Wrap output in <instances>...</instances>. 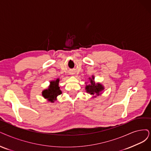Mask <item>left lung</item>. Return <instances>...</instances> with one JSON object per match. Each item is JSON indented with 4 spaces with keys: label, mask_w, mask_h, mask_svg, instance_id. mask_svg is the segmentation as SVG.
<instances>
[{
    "label": "left lung",
    "mask_w": 151,
    "mask_h": 151,
    "mask_svg": "<svg viewBox=\"0 0 151 151\" xmlns=\"http://www.w3.org/2000/svg\"><path fill=\"white\" fill-rule=\"evenodd\" d=\"M90 84L88 86H86V92L88 93H90V95H100L101 93V92L102 90H104V87L101 85L100 83H95V82L93 81L94 80V77L92 76V79H90ZM96 96H95L94 97H95Z\"/></svg>",
    "instance_id": "1"
}]
</instances>
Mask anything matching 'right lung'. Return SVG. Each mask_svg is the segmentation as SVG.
Here are the masks:
<instances>
[{
  "mask_svg": "<svg viewBox=\"0 0 151 151\" xmlns=\"http://www.w3.org/2000/svg\"><path fill=\"white\" fill-rule=\"evenodd\" d=\"M59 79L50 82V86L42 92V95L45 99L51 102H54V101L56 100L57 96L62 93L61 90L59 87Z\"/></svg>",
  "mask_w": 151,
  "mask_h": 151,
  "instance_id": "right-lung-1",
  "label": "right lung"
}]
</instances>
